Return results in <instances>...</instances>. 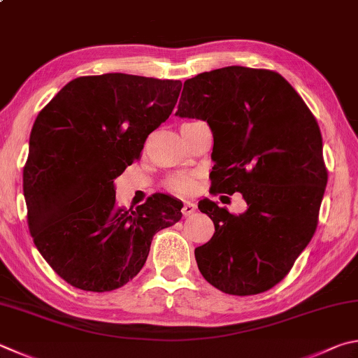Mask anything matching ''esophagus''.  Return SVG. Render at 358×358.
Returning a JSON list of instances; mask_svg holds the SVG:
<instances>
[{"mask_svg":"<svg viewBox=\"0 0 358 358\" xmlns=\"http://www.w3.org/2000/svg\"><path fill=\"white\" fill-rule=\"evenodd\" d=\"M196 203H192V201H185V205H183V216H191V214L196 211Z\"/></svg>","mask_w":358,"mask_h":358,"instance_id":"esophagus-1","label":"esophagus"}]
</instances>
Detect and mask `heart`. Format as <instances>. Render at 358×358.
Listing matches in <instances>:
<instances>
[{
  "instance_id": "obj_1",
  "label": "heart",
  "mask_w": 358,
  "mask_h": 358,
  "mask_svg": "<svg viewBox=\"0 0 358 358\" xmlns=\"http://www.w3.org/2000/svg\"><path fill=\"white\" fill-rule=\"evenodd\" d=\"M194 180L187 175H178L171 181V187L178 192H191L194 189Z\"/></svg>"
}]
</instances>
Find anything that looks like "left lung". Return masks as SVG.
<instances>
[{
	"instance_id": "1",
	"label": "left lung",
	"mask_w": 358,
	"mask_h": 358,
	"mask_svg": "<svg viewBox=\"0 0 358 358\" xmlns=\"http://www.w3.org/2000/svg\"><path fill=\"white\" fill-rule=\"evenodd\" d=\"M175 115L210 125L213 194L241 192L247 203L235 216L199 201L216 230L194 252L199 271L227 294L271 289L317 225L327 171L315 115L282 75L241 66L186 80Z\"/></svg>"
}]
</instances>
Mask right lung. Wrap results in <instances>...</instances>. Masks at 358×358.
Here are the masks:
<instances>
[{"instance_id":"1","label":"right lung","mask_w":358,"mask_h":358,"mask_svg":"<svg viewBox=\"0 0 358 358\" xmlns=\"http://www.w3.org/2000/svg\"><path fill=\"white\" fill-rule=\"evenodd\" d=\"M180 90L173 80L80 76L38 113L23 169L28 225L45 262L71 287L127 285L145 264L155 233L181 219L183 203L166 194L134 211L117 206L114 186L172 114Z\"/></svg>"}]
</instances>
